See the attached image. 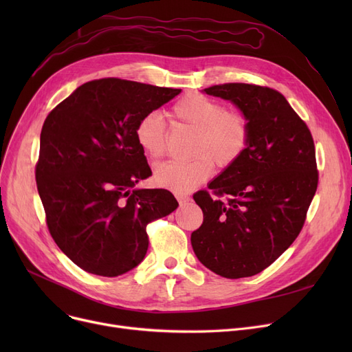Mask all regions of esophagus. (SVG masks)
<instances>
[{
    "label": "esophagus",
    "instance_id": "esophagus-1",
    "mask_svg": "<svg viewBox=\"0 0 352 352\" xmlns=\"http://www.w3.org/2000/svg\"><path fill=\"white\" fill-rule=\"evenodd\" d=\"M175 197H177V199H178V202H179V206H181V207H182V206H186L187 202L190 201V197H188V195H186V194H177Z\"/></svg>",
    "mask_w": 352,
    "mask_h": 352
}]
</instances>
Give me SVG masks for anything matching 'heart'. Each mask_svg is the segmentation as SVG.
I'll return each instance as SVG.
<instances>
[{"label": "heart", "mask_w": 352, "mask_h": 352, "mask_svg": "<svg viewBox=\"0 0 352 352\" xmlns=\"http://www.w3.org/2000/svg\"><path fill=\"white\" fill-rule=\"evenodd\" d=\"M173 117L195 131L190 160H170L154 170L157 186L177 194L201 186L219 168L234 165L247 151L251 140L248 118L238 111H227L226 105L199 92L179 98L171 108ZM135 140L145 155L160 158L166 150V125L161 114L146 113L135 125Z\"/></svg>", "instance_id": "1"}]
</instances>
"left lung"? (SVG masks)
<instances>
[{
	"label": "left lung",
	"instance_id": "8db88e82",
	"mask_svg": "<svg viewBox=\"0 0 352 352\" xmlns=\"http://www.w3.org/2000/svg\"><path fill=\"white\" fill-rule=\"evenodd\" d=\"M230 100L248 118L247 151L194 194L204 221L191 234L198 260L226 278L270 267L301 232L318 187L309 128L276 89L228 82L204 89Z\"/></svg>",
	"mask_w": 352,
	"mask_h": 352
}]
</instances>
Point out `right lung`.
<instances>
[{
	"instance_id": "add662e5",
	"label": "right lung",
	"mask_w": 352,
	"mask_h": 352,
	"mask_svg": "<svg viewBox=\"0 0 352 352\" xmlns=\"http://www.w3.org/2000/svg\"><path fill=\"white\" fill-rule=\"evenodd\" d=\"M181 89L121 78L82 84L44 121L35 179L47 227L81 270L117 276L148 250L146 226L178 202L166 190H134L151 175L135 125Z\"/></svg>"
}]
</instances>
